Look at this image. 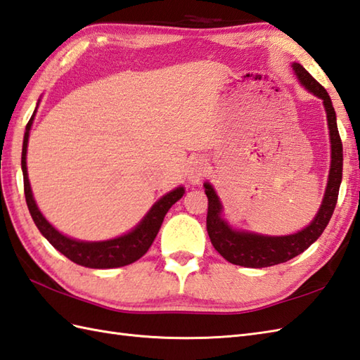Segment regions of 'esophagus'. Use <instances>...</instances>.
<instances>
[{
  "mask_svg": "<svg viewBox=\"0 0 360 360\" xmlns=\"http://www.w3.org/2000/svg\"><path fill=\"white\" fill-rule=\"evenodd\" d=\"M208 173V167L207 161L204 158H198L190 165V172H188V179L191 184H198L200 179H204Z\"/></svg>",
  "mask_w": 360,
  "mask_h": 360,
  "instance_id": "esophagus-1",
  "label": "esophagus"
}]
</instances>
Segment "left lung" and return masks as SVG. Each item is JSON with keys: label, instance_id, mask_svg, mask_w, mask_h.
Wrapping results in <instances>:
<instances>
[{"label": "left lung", "instance_id": "8db88e82", "mask_svg": "<svg viewBox=\"0 0 360 360\" xmlns=\"http://www.w3.org/2000/svg\"><path fill=\"white\" fill-rule=\"evenodd\" d=\"M293 69L299 81L319 96L325 110H327L330 139H331V169L327 190L322 200V205L317 212L314 221L302 231L295 233L290 236H261L253 233L235 231L221 219V202L216 196L210 184H204L205 195L208 198L207 212V231L210 236L212 244L216 252L229 262L242 266H252V269H262L276 264L287 262L290 259L300 255L310 247L313 242L322 235L327 227L331 214L336 208L339 187L342 181V170H344V156H342V141L336 124V112L331 104V99L319 82L308 73L300 64H293Z\"/></svg>", "mask_w": 360, "mask_h": 360}]
</instances>
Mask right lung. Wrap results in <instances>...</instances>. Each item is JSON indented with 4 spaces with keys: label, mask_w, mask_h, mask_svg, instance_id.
Instances as JSON below:
<instances>
[{
    "label": "right lung",
    "mask_w": 360,
    "mask_h": 360,
    "mask_svg": "<svg viewBox=\"0 0 360 360\" xmlns=\"http://www.w3.org/2000/svg\"><path fill=\"white\" fill-rule=\"evenodd\" d=\"M33 115L26 125V133H24L21 167L24 176V195H26V202L32 214V219L41 231V235H43L58 252H61L65 257H69L72 262L82 266H89V269H115V266H124L138 261L139 257L147 253L150 245L153 244L158 231H160L162 225L164 216L169 212V208L182 198L184 188L179 187L162 196L152 207V210L147 213L144 221H142L135 230L130 231L129 235L104 242H81L67 238L61 235L58 230H55L52 225L46 221L44 216L38 210L35 200H33L32 196L30 184L27 178L26 153Z\"/></svg>",
    "instance_id": "add662e5"
}]
</instances>
